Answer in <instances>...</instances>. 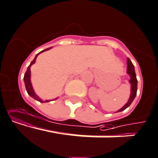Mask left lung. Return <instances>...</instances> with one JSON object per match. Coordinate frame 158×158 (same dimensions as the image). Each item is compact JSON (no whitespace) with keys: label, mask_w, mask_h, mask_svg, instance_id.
<instances>
[{"label":"left lung","mask_w":158,"mask_h":158,"mask_svg":"<svg viewBox=\"0 0 158 158\" xmlns=\"http://www.w3.org/2000/svg\"><path fill=\"white\" fill-rule=\"evenodd\" d=\"M127 73H128L130 77V85H131V93H130V98H129L127 104L123 106V108H121L119 110L117 111L116 112H122V111L125 110L127 108H128L129 106L131 105V103L133 102V101L134 100L135 97H136V91H137V79H136V73H135L134 66H133L131 60H130L129 58H127Z\"/></svg>","instance_id":"left-lung-1"}]
</instances>
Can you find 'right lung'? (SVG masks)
<instances>
[{"label": "right lung", "mask_w": 158, "mask_h": 158, "mask_svg": "<svg viewBox=\"0 0 158 158\" xmlns=\"http://www.w3.org/2000/svg\"><path fill=\"white\" fill-rule=\"evenodd\" d=\"M49 49H51V47L48 48V49H44V50H43V51H41V52H39V53L37 54L36 56H35V59L31 61V64H30V65L28 67V69H27V70H26V72H25V75H24V82H25V88H26L27 92H28V94H29V95L31 96V98H33L35 99L36 101H39L40 102H50V100H46V101L42 100V99L40 98L39 97V96L37 95V94L35 93V91H34V90H33L32 85H31V80H30V77H31V70H30V68H31V66L33 64H35V60H36V58H37V56H38L39 54H40L41 52H44V51L49 50ZM54 100H55V99H54Z\"/></svg>", "instance_id": "1"}]
</instances>
